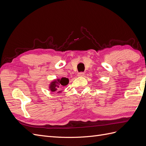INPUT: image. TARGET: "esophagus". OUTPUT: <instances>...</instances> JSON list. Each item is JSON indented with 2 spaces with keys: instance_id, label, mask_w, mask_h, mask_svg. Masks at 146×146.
<instances>
[{
  "instance_id": "34e87169",
  "label": "esophagus",
  "mask_w": 146,
  "mask_h": 146,
  "mask_svg": "<svg viewBox=\"0 0 146 146\" xmlns=\"http://www.w3.org/2000/svg\"><path fill=\"white\" fill-rule=\"evenodd\" d=\"M84 74H85V73L83 72H78V73L77 74V76H78V77H82V76H84Z\"/></svg>"
}]
</instances>
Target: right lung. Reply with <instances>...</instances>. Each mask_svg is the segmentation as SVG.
I'll return each mask as SVG.
<instances>
[{
	"label": "right lung",
	"mask_w": 146,
	"mask_h": 146,
	"mask_svg": "<svg viewBox=\"0 0 146 146\" xmlns=\"http://www.w3.org/2000/svg\"><path fill=\"white\" fill-rule=\"evenodd\" d=\"M68 83H69V79L66 77H63L61 79H57V80H54V82H52L51 83L50 85L49 86L50 90L52 92L58 91L60 86L67 85ZM60 91H60L58 92H60Z\"/></svg>",
	"instance_id": "right-lung-1"
}]
</instances>
